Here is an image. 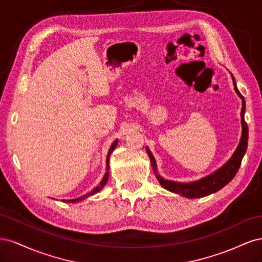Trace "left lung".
I'll list each match as a JSON object with an SVG mask.
<instances>
[{
	"instance_id": "1",
	"label": "left lung",
	"mask_w": 262,
	"mask_h": 262,
	"mask_svg": "<svg viewBox=\"0 0 262 262\" xmlns=\"http://www.w3.org/2000/svg\"><path fill=\"white\" fill-rule=\"evenodd\" d=\"M233 78V83H234V89L237 93V95L242 98L243 101V107H242V138L239 141V144L237 146L235 153L233 156L229 158V161L224 165L222 166L221 168L214 171L211 175L203 177L200 180L192 181V182H177V181H171V180H166L162 176L158 175L157 168H156V162L155 158L150 153V150L148 147H146V152L147 155L150 160V164H152V167L154 169V172L156 175V178L158 182L165 188L169 190V191L173 193H178L184 196L190 198V199H196V198H203L205 195H209L211 193H214L219 191L224 186H226L229 181H231L236 172L238 171L239 166L242 164V160L246 153V149H247V144H248V126L247 123L245 121V108H246V102L245 98L243 95L239 93V91L237 90L235 78L232 75Z\"/></svg>"
}]
</instances>
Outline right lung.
<instances>
[{
	"label": "right lung",
	"instance_id": "right-lung-1",
	"mask_svg": "<svg viewBox=\"0 0 262 262\" xmlns=\"http://www.w3.org/2000/svg\"><path fill=\"white\" fill-rule=\"evenodd\" d=\"M117 144H118V141L116 140L114 143H113V145H112V147H110V149H109V152H108V155H107V161H106V163H107V167H106V169H107V172L105 173V176H104V178H102V180L100 181V184L96 187V188H94L91 192H89V193H86L85 195H83V196H80V198H77V199H72V200H63L64 202H72V203H74V202H78V201H81V200H83V199H85V198H87V196H90V195H92V194H95V193H97L98 191H100V190L104 188V186L106 185V182L108 181V178H109V157H110V154L113 153V150L115 149V147L117 146Z\"/></svg>",
	"mask_w": 262,
	"mask_h": 262
}]
</instances>
